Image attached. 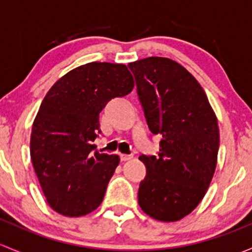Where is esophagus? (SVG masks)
<instances>
[{
    "label": "esophagus",
    "instance_id": "esophagus-1",
    "mask_svg": "<svg viewBox=\"0 0 252 252\" xmlns=\"http://www.w3.org/2000/svg\"><path fill=\"white\" fill-rule=\"evenodd\" d=\"M119 157H121V161H123V162L129 161V159L133 158V156H131V155H126V154H121L119 155Z\"/></svg>",
    "mask_w": 252,
    "mask_h": 252
}]
</instances>
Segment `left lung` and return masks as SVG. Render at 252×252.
Returning a JSON list of instances; mask_svg holds the SVG:
<instances>
[{"instance_id": "obj_1", "label": "left lung", "mask_w": 252, "mask_h": 252, "mask_svg": "<svg viewBox=\"0 0 252 252\" xmlns=\"http://www.w3.org/2000/svg\"><path fill=\"white\" fill-rule=\"evenodd\" d=\"M152 134H161L158 156L139 157L146 166L138 201L150 217L175 222L205 196L220 147L218 122L204 89L169 58L129 63Z\"/></svg>"}]
</instances>
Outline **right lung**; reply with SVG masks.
<instances>
[{"label": "right lung", "instance_id": "add662e5", "mask_svg": "<svg viewBox=\"0 0 252 252\" xmlns=\"http://www.w3.org/2000/svg\"><path fill=\"white\" fill-rule=\"evenodd\" d=\"M133 88L124 64L91 62L70 70L48 90L32 124L30 156L56 212L80 217L102 202L119 157L96 151L100 112Z\"/></svg>", "mask_w": 252, "mask_h": 252}]
</instances>
